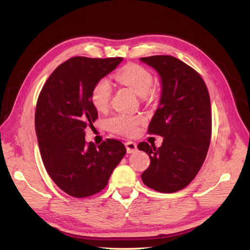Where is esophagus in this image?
Instances as JSON below:
<instances>
[{
	"label": "esophagus",
	"instance_id": "34e87169",
	"mask_svg": "<svg viewBox=\"0 0 250 250\" xmlns=\"http://www.w3.org/2000/svg\"><path fill=\"white\" fill-rule=\"evenodd\" d=\"M125 148H126V152L128 153H133L137 150V145L134 142H126L125 143Z\"/></svg>",
	"mask_w": 250,
	"mask_h": 250
}]
</instances>
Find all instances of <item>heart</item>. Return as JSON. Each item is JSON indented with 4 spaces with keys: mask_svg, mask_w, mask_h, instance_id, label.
<instances>
[{
    "mask_svg": "<svg viewBox=\"0 0 250 250\" xmlns=\"http://www.w3.org/2000/svg\"><path fill=\"white\" fill-rule=\"evenodd\" d=\"M117 79L131 88L140 97H146L152 87V75L145 67L137 64H128L117 74ZM111 97V83L107 78H101L91 90V103L98 110L107 108ZM143 121L139 116L115 115L106 122L108 130L121 135H133Z\"/></svg>",
    "mask_w": 250,
    "mask_h": 250,
    "instance_id": "obj_1",
    "label": "heart"
}]
</instances>
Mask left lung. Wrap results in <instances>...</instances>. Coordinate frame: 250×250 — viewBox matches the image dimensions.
Returning <instances> with one entry per match:
<instances>
[{
    "label": "left lung",
    "mask_w": 250,
    "mask_h": 250,
    "mask_svg": "<svg viewBox=\"0 0 250 250\" xmlns=\"http://www.w3.org/2000/svg\"><path fill=\"white\" fill-rule=\"evenodd\" d=\"M161 81V98L148 133L163 137L162 145H137L150 158L142 174L147 187L163 193L184 189L196 176L209 147L211 109L208 90L192 67L172 56L141 58Z\"/></svg>",
    "instance_id": "8db88e82"
}]
</instances>
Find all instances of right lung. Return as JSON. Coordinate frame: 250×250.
<instances>
[{"mask_svg": "<svg viewBox=\"0 0 250 250\" xmlns=\"http://www.w3.org/2000/svg\"><path fill=\"white\" fill-rule=\"evenodd\" d=\"M122 60L71 58L52 72L37 100L35 131L42 160L58 187L74 198L103 190L126 152L117 140L99 146L84 141L87 125L98 118L90 98L94 83Z\"/></svg>", "mask_w": 250, "mask_h": 250, "instance_id": "right-lung-1", "label": "right lung"}]
</instances>
